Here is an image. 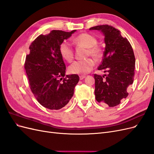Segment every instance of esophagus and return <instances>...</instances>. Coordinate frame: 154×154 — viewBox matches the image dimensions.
Here are the masks:
<instances>
[{
  "label": "esophagus",
  "mask_w": 154,
  "mask_h": 154,
  "mask_svg": "<svg viewBox=\"0 0 154 154\" xmlns=\"http://www.w3.org/2000/svg\"><path fill=\"white\" fill-rule=\"evenodd\" d=\"M85 78V75H81V76H80V80H83V79H84Z\"/></svg>",
  "instance_id": "34e87169"
}]
</instances>
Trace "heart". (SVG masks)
Segmentation results:
<instances>
[{
    "label": "heart",
    "instance_id": "obj_1",
    "mask_svg": "<svg viewBox=\"0 0 154 154\" xmlns=\"http://www.w3.org/2000/svg\"><path fill=\"white\" fill-rule=\"evenodd\" d=\"M74 42L78 45L87 48V55L98 58L101 55V48L97 45V39L94 36L88 33H82L74 38ZM59 52L62 57L66 61L71 62L74 58V50L71 44L64 40L59 46ZM94 66V61L92 58H87L73 62L69 67V71L72 74H85L89 72Z\"/></svg>",
    "mask_w": 154,
    "mask_h": 154
}]
</instances>
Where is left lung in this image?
I'll use <instances>...</instances> for the list:
<instances>
[{
  "label": "left lung",
  "mask_w": 154,
  "mask_h": 154,
  "mask_svg": "<svg viewBox=\"0 0 154 154\" xmlns=\"http://www.w3.org/2000/svg\"><path fill=\"white\" fill-rule=\"evenodd\" d=\"M89 29L100 30L105 35L103 60L97 69L108 72L103 76L94 74L96 100L110 107L115 106L128 96L127 88L134 82L136 59L133 49L127 38L112 26L105 24Z\"/></svg>",
  "instance_id": "left-lung-1"
}]
</instances>
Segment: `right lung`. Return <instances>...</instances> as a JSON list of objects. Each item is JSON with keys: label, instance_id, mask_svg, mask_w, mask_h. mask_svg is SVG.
<instances>
[{"label": "right lung", "instance_id": "right-lung-1", "mask_svg": "<svg viewBox=\"0 0 154 154\" xmlns=\"http://www.w3.org/2000/svg\"><path fill=\"white\" fill-rule=\"evenodd\" d=\"M76 30H53L40 35L29 46L24 68L31 91L40 105L51 110H59L72 98L79 82L77 74L65 76L66 65L59 46Z\"/></svg>", "mask_w": 154, "mask_h": 154}]
</instances>
